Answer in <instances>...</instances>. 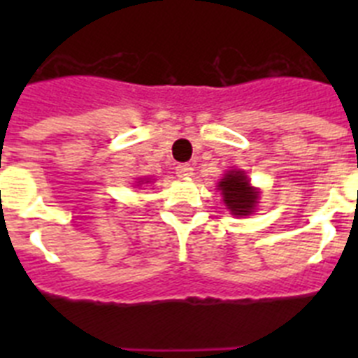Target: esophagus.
<instances>
[{"mask_svg":"<svg viewBox=\"0 0 358 358\" xmlns=\"http://www.w3.org/2000/svg\"><path fill=\"white\" fill-rule=\"evenodd\" d=\"M176 173L177 177H189L194 176V169H192V164H177Z\"/></svg>","mask_w":358,"mask_h":358,"instance_id":"1","label":"esophagus"}]
</instances>
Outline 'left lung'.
Here are the masks:
<instances>
[{
    "mask_svg": "<svg viewBox=\"0 0 358 358\" xmlns=\"http://www.w3.org/2000/svg\"><path fill=\"white\" fill-rule=\"evenodd\" d=\"M218 189L222 192L227 210L236 217L251 215L260 197V192L252 188L243 170H229L218 182Z\"/></svg>",
    "mask_w": 358,
    "mask_h": 358,
    "instance_id": "left-lung-1",
    "label": "left lung"
}]
</instances>
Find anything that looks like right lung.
I'll list each match as a JSON object with an SVG mask.
<instances>
[{"label":"right lung","instance_id":"add662e5","mask_svg":"<svg viewBox=\"0 0 358 358\" xmlns=\"http://www.w3.org/2000/svg\"><path fill=\"white\" fill-rule=\"evenodd\" d=\"M147 182H148V181H147Z\"/></svg>","mask_w":358,"mask_h":358}]
</instances>
